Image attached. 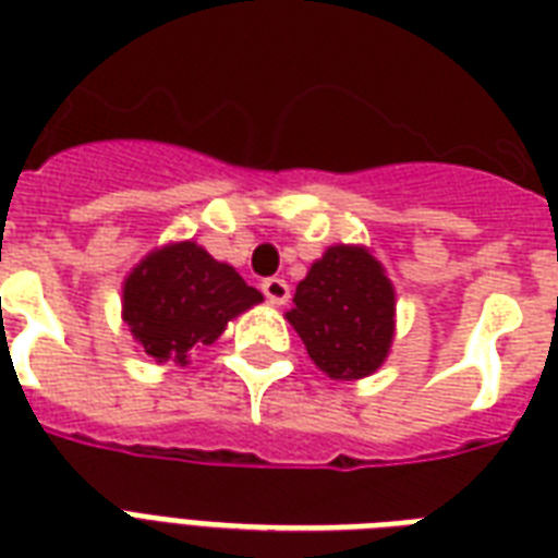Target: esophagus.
<instances>
[{
    "label": "esophagus",
    "instance_id": "1",
    "mask_svg": "<svg viewBox=\"0 0 558 558\" xmlns=\"http://www.w3.org/2000/svg\"><path fill=\"white\" fill-rule=\"evenodd\" d=\"M262 293H265L267 300L274 302V305H284V302L291 300V288H288V282L279 279V276L265 279V282H262Z\"/></svg>",
    "mask_w": 558,
    "mask_h": 558
}]
</instances>
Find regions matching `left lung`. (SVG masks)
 I'll return each mask as SVG.
<instances>
[{"label": "left lung", "instance_id": "1", "mask_svg": "<svg viewBox=\"0 0 558 558\" xmlns=\"http://www.w3.org/2000/svg\"><path fill=\"white\" fill-rule=\"evenodd\" d=\"M288 323L328 378L355 381L373 375L390 352L396 291L369 250L338 244L296 284Z\"/></svg>", "mask_w": 558, "mask_h": 558}]
</instances>
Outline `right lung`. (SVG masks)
I'll return each instance as SVG.
<instances>
[{"mask_svg": "<svg viewBox=\"0 0 558 558\" xmlns=\"http://www.w3.org/2000/svg\"><path fill=\"white\" fill-rule=\"evenodd\" d=\"M122 317L154 361L185 366L194 349L211 347L232 317L262 302L235 267L215 262L194 241L154 250L124 279Z\"/></svg>", "mask_w": 558, "mask_h": 558, "instance_id": "right-lung-1", "label": "right lung"}]
</instances>
